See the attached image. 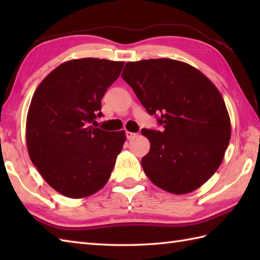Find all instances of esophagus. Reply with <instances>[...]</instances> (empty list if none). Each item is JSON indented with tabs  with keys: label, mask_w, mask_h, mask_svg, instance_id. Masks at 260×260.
<instances>
[{
	"label": "esophagus",
	"mask_w": 260,
	"mask_h": 260,
	"mask_svg": "<svg viewBox=\"0 0 260 260\" xmlns=\"http://www.w3.org/2000/svg\"><path fill=\"white\" fill-rule=\"evenodd\" d=\"M126 137H127V139H128V140H133L134 137H136V133H132V132L127 131V132H126Z\"/></svg>",
	"instance_id": "esophagus-1"
}]
</instances>
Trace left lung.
<instances>
[{"label":"left lung","instance_id":"8db88e82","mask_svg":"<svg viewBox=\"0 0 260 260\" xmlns=\"http://www.w3.org/2000/svg\"><path fill=\"white\" fill-rule=\"evenodd\" d=\"M162 131L142 129L147 178L174 194L197 190L221 164L231 124L221 93L201 71L172 59L127 62L121 73Z\"/></svg>","mask_w":260,"mask_h":260}]
</instances>
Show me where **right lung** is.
Masks as SVG:
<instances>
[{
    "instance_id": "obj_1",
    "label": "right lung",
    "mask_w": 260,
    "mask_h": 260,
    "mask_svg": "<svg viewBox=\"0 0 260 260\" xmlns=\"http://www.w3.org/2000/svg\"><path fill=\"white\" fill-rule=\"evenodd\" d=\"M123 61L82 58L52 70L38 86L27 112V152L47 183L80 199L107 183L126 141L125 132L92 125L102 98L118 78Z\"/></svg>"
}]
</instances>
